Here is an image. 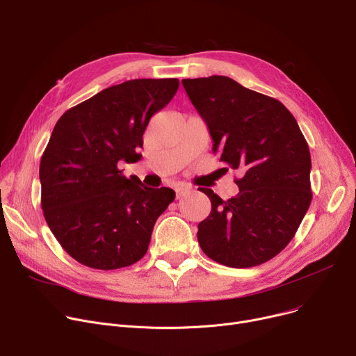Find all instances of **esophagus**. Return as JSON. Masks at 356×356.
I'll use <instances>...</instances> for the list:
<instances>
[{
  "label": "esophagus",
  "instance_id": "34e87169",
  "mask_svg": "<svg viewBox=\"0 0 356 356\" xmlns=\"http://www.w3.org/2000/svg\"><path fill=\"white\" fill-rule=\"evenodd\" d=\"M175 191H176V197L177 199H180V197H183V196H186L188 193H191V188L188 184H183V183H179V184H176V188H175Z\"/></svg>",
  "mask_w": 356,
  "mask_h": 356
}]
</instances>
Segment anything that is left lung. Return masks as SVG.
Returning a JSON list of instances; mask_svg holds the SVG:
<instances>
[{
  "mask_svg": "<svg viewBox=\"0 0 356 356\" xmlns=\"http://www.w3.org/2000/svg\"><path fill=\"white\" fill-rule=\"evenodd\" d=\"M181 83L209 128L212 152L244 175L235 180L239 193L228 200L200 188L212 211L197 225L199 245L227 267L263 264L287 247L310 207L307 141L282 102L228 76Z\"/></svg>",
  "mask_w": 356,
  "mask_h": 356,
  "instance_id": "left-lung-1",
  "label": "left lung"
}]
</instances>
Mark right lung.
<instances>
[{"instance_id": "1", "label": "right lung", "mask_w": 356, "mask_h": 356, "mask_svg": "<svg viewBox=\"0 0 356 356\" xmlns=\"http://www.w3.org/2000/svg\"><path fill=\"white\" fill-rule=\"evenodd\" d=\"M179 81L134 79L67 109L40 161L42 209L62 248L78 263L117 270L141 259L157 218L176 193L127 179L121 161H138L149 118Z\"/></svg>"}]
</instances>
